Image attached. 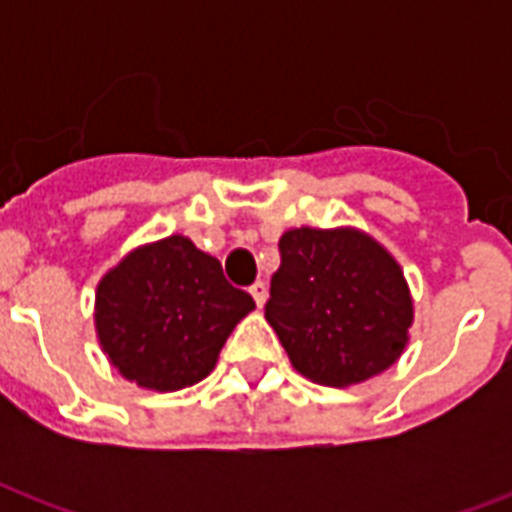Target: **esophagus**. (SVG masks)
Wrapping results in <instances>:
<instances>
[{
    "label": "esophagus",
    "instance_id": "1",
    "mask_svg": "<svg viewBox=\"0 0 512 512\" xmlns=\"http://www.w3.org/2000/svg\"><path fill=\"white\" fill-rule=\"evenodd\" d=\"M249 293H252V299H255L257 307H263V304H266L268 290H266V285H263V282H255V285L249 288Z\"/></svg>",
    "mask_w": 512,
    "mask_h": 512
}]
</instances>
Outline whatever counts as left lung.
Wrapping results in <instances>:
<instances>
[{"mask_svg": "<svg viewBox=\"0 0 512 512\" xmlns=\"http://www.w3.org/2000/svg\"><path fill=\"white\" fill-rule=\"evenodd\" d=\"M266 321L312 384L351 386L406 351L414 299L389 249L359 227H293L279 238Z\"/></svg>", "mask_w": 512, "mask_h": 512, "instance_id": "8db88e82", "label": "left lung"}]
</instances>
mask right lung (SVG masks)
Listing matches in <instances>:
<instances>
[{"label": "right lung", "instance_id": "right-lung-1", "mask_svg": "<svg viewBox=\"0 0 512 512\" xmlns=\"http://www.w3.org/2000/svg\"><path fill=\"white\" fill-rule=\"evenodd\" d=\"M255 310L222 263L167 235L131 249L95 288V337L126 381L178 392L211 373L235 326Z\"/></svg>", "mask_w": 512, "mask_h": 512}]
</instances>
